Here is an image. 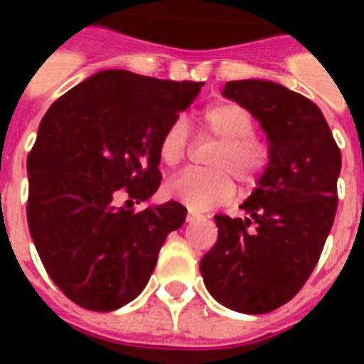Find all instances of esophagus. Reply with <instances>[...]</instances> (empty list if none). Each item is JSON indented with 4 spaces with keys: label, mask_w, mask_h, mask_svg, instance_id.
<instances>
[{
    "label": "esophagus",
    "mask_w": 364,
    "mask_h": 364,
    "mask_svg": "<svg viewBox=\"0 0 364 364\" xmlns=\"http://www.w3.org/2000/svg\"><path fill=\"white\" fill-rule=\"evenodd\" d=\"M200 219H204V215L196 210H188L187 211V223H194V221H200Z\"/></svg>",
    "instance_id": "34e87169"
}]
</instances>
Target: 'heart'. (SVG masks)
I'll use <instances>...</instances> for the list:
<instances>
[{
	"label": "heart",
	"mask_w": 364,
	"mask_h": 364,
	"mask_svg": "<svg viewBox=\"0 0 364 364\" xmlns=\"http://www.w3.org/2000/svg\"><path fill=\"white\" fill-rule=\"evenodd\" d=\"M200 128L217 139L208 164L211 170H185L166 183V194L193 210H208L234 194L236 176L253 183L270 160L268 143L255 134L253 113L236 102H217L200 113ZM188 149L187 124L177 119L159 141V156L166 166L179 164Z\"/></svg>",
	"instance_id": "obj_1"
}]
</instances>
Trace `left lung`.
I'll return each mask as SVG.
<instances>
[{"label": "left lung", "instance_id": "obj_1", "mask_svg": "<svg viewBox=\"0 0 364 364\" xmlns=\"http://www.w3.org/2000/svg\"><path fill=\"white\" fill-rule=\"evenodd\" d=\"M223 96L247 107L270 160L242 208L215 215L219 236L200 260L211 296L234 311L268 314L293 299L316 268L336 215L342 154L321 109L270 81H230Z\"/></svg>", "mask_w": 364, "mask_h": 364}]
</instances>
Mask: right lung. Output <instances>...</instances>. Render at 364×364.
Instances as JSON below:
<instances>
[{
  "mask_svg": "<svg viewBox=\"0 0 364 364\" xmlns=\"http://www.w3.org/2000/svg\"><path fill=\"white\" fill-rule=\"evenodd\" d=\"M202 85L105 70L43 117L28 154V227L50 279L81 308L113 311L136 299L166 236L185 223L177 202L128 204L160 187V137Z\"/></svg>",
  "mask_w": 364,
  "mask_h": 364,
  "instance_id": "1",
  "label": "right lung"
}]
</instances>
